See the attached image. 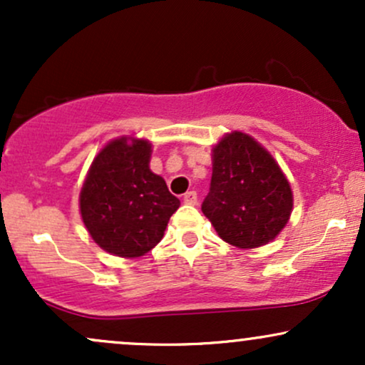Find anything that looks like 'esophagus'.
<instances>
[{
  "instance_id": "1",
  "label": "esophagus",
  "mask_w": 365,
  "mask_h": 365,
  "mask_svg": "<svg viewBox=\"0 0 365 365\" xmlns=\"http://www.w3.org/2000/svg\"><path fill=\"white\" fill-rule=\"evenodd\" d=\"M183 202L188 204V206H195V204H197V194H195V192L194 190L187 192V194L183 195Z\"/></svg>"
}]
</instances>
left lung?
Wrapping results in <instances>:
<instances>
[{"instance_id":"obj_1","label":"left lung","mask_w":365,"mask_h":365,"mask_svg":"<svg viewBox=\"0 0 365 365\" xmlns=\"http://www.w3.org/2000/svg\"><path fill=\"white\" fill-rule=\"evenodd\" d=\"M293 194L274 158L244 132L226 133L212 148V177L202 202L216 233L238 249L278 237L292 215Z\"/></svg>"}]
</instances>
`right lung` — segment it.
Segmentation results:
<instances>
[{
  "instance_id": "add662e5",
  "label": "right lung",
  "mask_w": 365,
  "mask_h": 365,
  "mask_svg": "<svg viewBox=\"0 0 365 365\" xmlns=\"http://www.w3.org/2000/svg\"><path fill=\"white\" fill-rule=\"evenodd\" d=\"M150 142L120 137L99 150L81 190V216L103 250L132 259L161 242L180 200L149 168Z\"/></svg>"
}]
</instances>
